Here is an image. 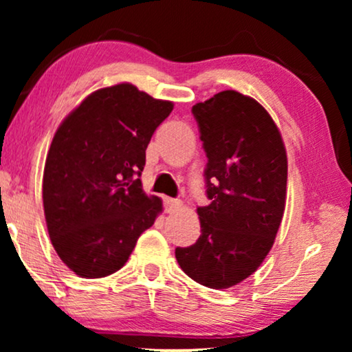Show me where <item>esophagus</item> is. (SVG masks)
Masks as SVG:
<instances>
[{
    "label": "esophagus",
    "instance_id": "1",
    "mask_svg": "<svg viewBox=\"0 0 352 352\" xmlns=\"http://www.w3.org/2000/svg\"><path fill=\"white\" fill-rule=\"evenodd\" d=\"M163 205H165V211L166 213H175V211H177V208L181 206V201L179 200H175V199H166L163 200Z\"/></svg>",
    "mask_w": 352,
    "mask_h": 352
}]
</instances>
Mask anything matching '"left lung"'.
Here are the masks:
<instances>
[{
  "mask_svg": "<svg viewBox=\"0 0 352 352\" xmlns=\"http://www.w3.org/2000/svg\"><path fill=\"white\" fill-rule=\"evenodd\" d=\"M192 113L208 158L211 201L197 208L199 240L175 253L200 285L229 288L252 276L272 248L285 210L287 152L267 110L237 91H221Z\"/></svg>",
  "mask_w": 352,
  "mask_h": 352,
  "instance_id": "obj_1",
  "label": "left lung"
}]
</instances>
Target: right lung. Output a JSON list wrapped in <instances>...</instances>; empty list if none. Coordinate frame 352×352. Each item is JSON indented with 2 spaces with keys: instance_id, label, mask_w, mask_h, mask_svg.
<instances>
[{
  "instance_id": "1",
  "label": "right lung",
  "mask_w": 352,
  "mask_h": 352,
  "mask_svg": "<svg viewBox=\"0 0 352 352\" xmlns=\"http://www.w3.org/2000/svg\"><path fill=\"white\" fill-rule=\"evenodd\" d=\"M173 102L120 83L89 94L57 128L43 173L52 247L70 271L107 277L124 266L162 213L139 176L146 148Z\"/></svg>"
}]
</instances>
